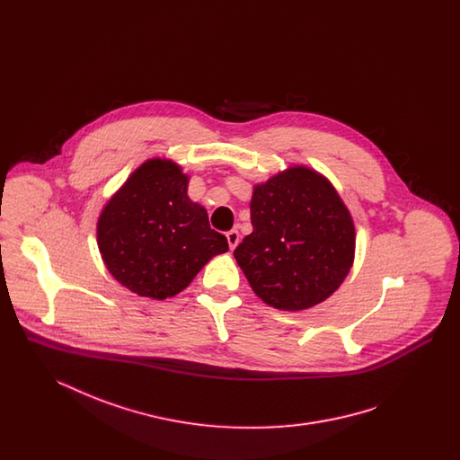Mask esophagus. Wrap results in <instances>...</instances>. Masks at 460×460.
I'll return each instance as SVG.
<instances>
[{
	"mask_svg": "<svg viewBox=\"0 0 460 460\" xmlns=\"http://www.w3.org/2000/svg\"><path fill=\"white\" fill-rule=\"evenodd\" d=\"M226 238H227V243H229V248L234 250L238 246V243H240V233L236 229H231V231L226 233Z\"/></svg>",
	"mask_w": 460,
	"mask_h": 460,
	"instance_id": "1",
	"label": "esophagus"
}]
</instances>
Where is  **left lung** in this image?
<instances>
[{"label": "left lung", "instance_id": "left-lung-1", "mask_svg": "<svg viewBox=\"0 0 460 460\" xmlns=\"http://www.w3.org/2000/svg\"><path fill=\"white\" fill-rule=\"evenodd\" d=\"M253 231L234 259L255 295L279 310H305L329 298L350 272L355 227L324 175L293 165L253 188Z\"/></svg>", "mask_w": 460, "mask_h": 460}]
</instances>
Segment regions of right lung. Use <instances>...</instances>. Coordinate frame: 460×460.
Returning <instances> with one entry per match:
<instances>
[{
  "instance_id": "1",
  "label": "right lung",
  "mask_w": 460,
  "mask_h": 460,
  "mask_svg": "<svg viewBox=\"0 0 460 460\" xmlns=\"http://www.w3.org/2000/svg\"><path fill=\"white\" fill-rule=\"evenodd\" d=\"M190 177L172 160L141 164L100 214L96 238L110 274L139 296L181 293L212 257L226 253L224 234L188 197Z\"/></svg>"
}]
</instances>
